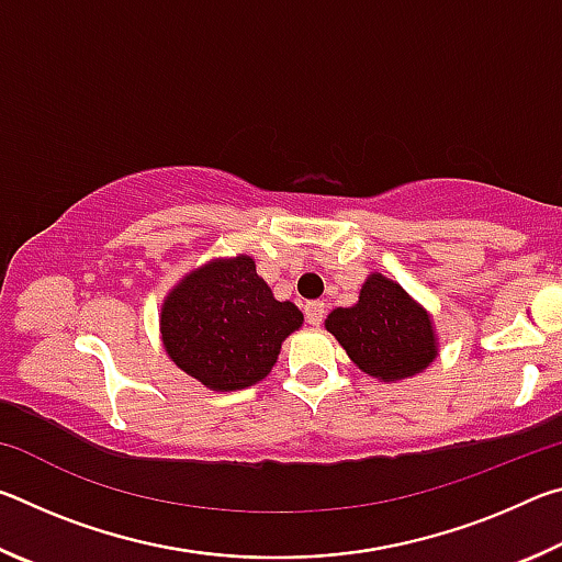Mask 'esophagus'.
Wrapping results in <instances>:
<instances>
[{
  "mask_svg": "<svg viewBox=\"0 0 562 562\" xmlns=\"http://www.w3.org/2000/svg\"><path fill=\"white\" fill-rule=\"evenodd\" d=\"M325 302H319V300H312V302H307L304 304V319H307V325H312V327H319L322 325V319H325Z\"/></svg>",
  "mask_w": 562,
  "mask_h": 562,
  "instance_id": "obj_1",
  "label": "esophagus"
}]
</instances>
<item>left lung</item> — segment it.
<instances>
[{"instance_id": "left-lung-1", "label": "left lung", "mask_w": 562, "mask_h": 562, "mask_svg": "<svg viewBox=\"0 0 562 562\" xmlns=\"http://www.w3.org/2000/svg\"><path fill=\"white\" fill-rule=\"evenodd\" d=\"M325 327L369 376L396 379L424 372L436 357L431 319L402 284L372 274L355 307H337Z\"/></svg>"}]
</instances>
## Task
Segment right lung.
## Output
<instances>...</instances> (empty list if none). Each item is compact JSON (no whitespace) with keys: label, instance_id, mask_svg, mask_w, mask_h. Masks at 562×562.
<instances>
[{"label":"right lung","instance_id":"add662e5","mask_svg":"<svg viewBox=\"0 0 562 562\" xmlns=\"http://www.w3.org/2000/svg\"><path fill=\"white\" fill-rule=\"evenodd\" d=\"M300 325L302 312L272 297L247 255L190 272L160 312L168 357L213 392L268 376L284 337Z\"/></svg>","mask_w":562,"mask_h":562}]
</instances>
